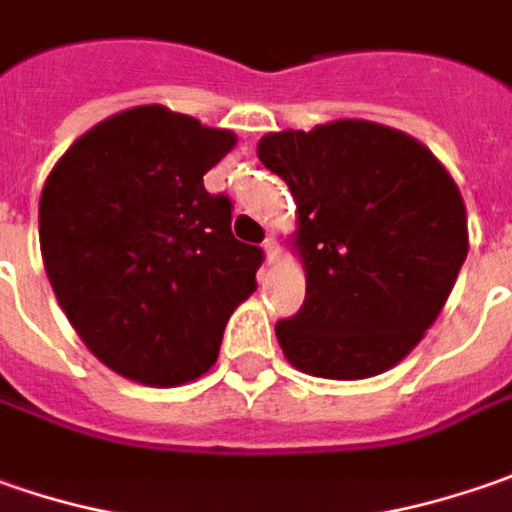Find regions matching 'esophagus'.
<instances>
[{"mask_svg":"<svg viewBox=\"0 0 512 512\" xmlns=\"http://www.w3.org/2000/svg\"><path fill=\"white\" fill-rule=\"evenodd\" d=\"M263 252H266V260H269V263H275V260H278L280 246H278V240H275L272 234H269V237L263 240Z\"/></svg>","mask_w":512,"mask_h":512,"instance_id":"34e87169","label":"esophagus"}]
</instances>
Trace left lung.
<instances>
[{
  "instance_id": "left-lung-1",
  "label": "left lung",
  "mask_w": 512,
  "mask_h": 512,
  "mask_svg": "<svg viewBox=\"0 0 512 512\" xmlns=\"http://www.w3.org/2000/svg\"><path fill=\"white\" fill-rule=\"evenodd\" d=\"M260 163L298 203L306 300L278 321L300 372L355 381L395 367L424 338L467 257V212L430 148L367 120L275 131Z\"/></svg>"
}]
</instances>
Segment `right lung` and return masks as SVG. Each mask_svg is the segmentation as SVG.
<instances>
[{
    "label": "right lung",
    "mask_w": 512,
    "mask_h": 512,
    "mask_svg": "<svg viewBox=\"0 0 512 512\" xmlns=\"http://www.w3.org/2000/svg\"><path fill=\"white\" fill-rule=\"evenodd\" d=\"M234 143L226 128L137 105L85 131L45 180L48 280L82 344L123 378H200L255 292L263 249L234 237L232 200L203 186Z\"/></svg>",
    "instance_id": "obj_1"
}]
</instances>
